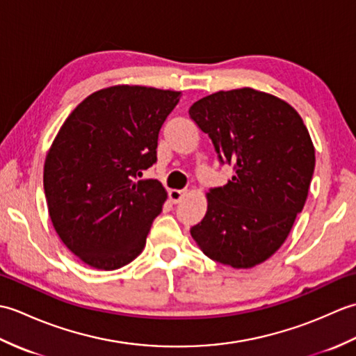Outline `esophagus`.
<instances>
[{
    "label": "esophagus",
    "instance_id": "34e87169",
    "mask_svg": "<svg viewBox=\"0 0 356 356\" xmlns=\"http://www.w3.org/2000/svg\"><path fill=\"white\" fill-rule=\"evenodd\" d=\"M170 200L172 203H179L180 200H182L185 195H186V191H182V190H170Z\"/></svg>",
    "mask_w": 356,
    "mask_h": 356
}]
</instances>
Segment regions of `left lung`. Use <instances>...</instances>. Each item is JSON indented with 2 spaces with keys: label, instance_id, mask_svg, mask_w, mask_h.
Instances as JSON below:
<instances>
[{
  "label": "left lung",
  "instance_id": "1",
  "mask_svg": "<svg viewBox=\"0 0 356 356\" xmlns=\"http://www.w3.org/2000/svg\"><path fill=\"white\" fill-rule=\"evenodd\" d=\"M190 116L236 176L207 193L191 236L211 260L249 269L274 255L303 209L315 148L303 119L280 97L243 87L202 97Z\"/></svg>",
  "mask_w": 356,
  "mask_h": 356
}]
</instances>
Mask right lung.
I'll list each match as a JSON object with an SVG mask.
<instances>
[{
  "instance_id": "add662e5",
  "label": "right lung",
  "mask_w": 356,
  "mask_h": 356,
  "mask_svg": "<svg viewBox=\"0 0 356 356\" xmlns=\"http://www.w3.org/2000/svg\"><path fill=\"white\" fill-rule=\"evenodd\" d=\"M180 92L113 86L87 96L59 128L44 162L49 216L63 243L101 270L131 263L145 248L166 191L142 170Z\"/></svg>"
}]
</instances>
